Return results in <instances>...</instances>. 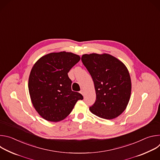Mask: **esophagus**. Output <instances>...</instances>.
Listing matches in <instances>:
<instances>
[{"mask_svg":"<svg viewBox=\"0 0 160 160\" xmlns=\"http://www.w3.org/2000/svg\"><path fill=\"white\" fill-rule=\"evenodd\" d=\"M80 94H82L83 96L84 95V91H83V90H81L80 91Z\"/></svg>","mask_w":160,"mask_h":160,"instance_id":"esophagus-1","label":"esophagus"}]
</instances>
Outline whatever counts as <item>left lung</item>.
Masks as SVG:
<instances>
[{"label": "left lung", "instance_id": "8db88e82", "mask_svg": "<svg viewBox=\"0 0 160 160\" xmlns=\"http://www.w3.org/2000/svg\"><path fill=\"white\" fill-rule=\"evenodd\" d=\"M81 59L92 78L96 93V100L90 111L104 119L118 117L127 108L131 94L127 67L108 54H83Z\"/></svg>", "mask_w": 160, "mask_h": 160}]
</instances>
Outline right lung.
I'll use <instances>...</instances> for the list:
<instances>
[{
  "instance_id": "obj_1",
  "label": "right lung",
  "mask_w": 160,
  "mask_h": 160,
  "mask_svg": "<svg viewBox=\"0 0 160 160\" xmlns=\"http://www.w3.org/2000/svg\"><path fill=\"white\" fill-rule=\"evenodd\" d=\"M80 59L72 52H53L40 58L33 66L28 80L32 104L45 120L57 122L73 110L82 95L72 90L68 72Z\"/></svg>"
}]
</instances>
